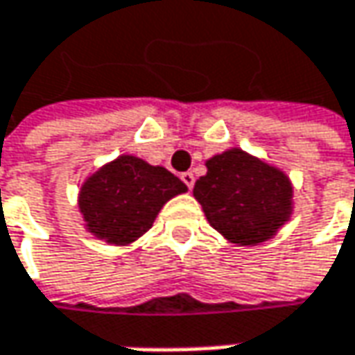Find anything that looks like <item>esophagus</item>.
<instances>
[{
	"label": "esophagus",
	"instance_id": "obj_1",
	"mask_svg": "<svg viewBox=\"0 0 355 355\" xmlns=\"http://www.w3.org/2000/svg\"><path fill=\"white\" fill-rule=\"evenodd\" d=\"M180 178H182V182H184L187 187H193V184H196V175H193L191 171H184Z\"/></svg>",
	"mask_w": 355,
	"mask_h": 355
}]
</instances>
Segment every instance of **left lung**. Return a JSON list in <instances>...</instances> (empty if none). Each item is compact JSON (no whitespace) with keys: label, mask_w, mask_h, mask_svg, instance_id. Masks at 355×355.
<instances>
[{"label":"left lung","mask_w":355,"mask_h":355,"mask_svg":"<svg viewBox=\"0 0 355 355\" xmlns=\"http://www.w3.org/2000/svg\"><path fill=\"white\" fill-rule=\"evenodd\" d=\"M193 196L207 222L239 245L270 239L292 214V186L279 169L241 150L223 151L207 164Z\"/></svg>","instance_id":"left-lung-1"}]
</instances>
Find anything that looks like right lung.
<instances>
[{"label":"right lung","mask_w":355,"mask_h":355,"mask_svg":"<svg viewBox=\"0 0 355 355\" xmlns=\"http://www.w3.org/2000/svg\"><path fill=\"white\" fill-rule=\"evenodd\" d=\"M186 189L166 168L121 155L83 184L80 209L94 236L123 245L146 234L169 198Z\"/></svg>","instance_id":"obj_1"}]
</instances>
